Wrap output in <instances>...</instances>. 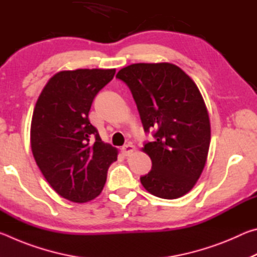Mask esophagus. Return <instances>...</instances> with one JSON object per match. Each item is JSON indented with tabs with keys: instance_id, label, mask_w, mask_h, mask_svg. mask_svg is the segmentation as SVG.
<instances>
[{
	"instance_id": "34e87169",
	"label": "esophagus",
	"mask_w": 257,
	"mask_h": 257,
	"mask_svg": "<svg viewBox=\"0 0 257 257\" xmlns=\"http://www.w3.org/2000/svg\"><path fill=\"white\" fill-rule=\"evenodd\" d=\"M135 150H136V149H135V146L133 144H127V145H124L122 147V153H123V155L128 156L130 154H133Z\"/></svg>"
}]
</instances>
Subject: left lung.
Here are the masks:
<instances>
[{
    "instance_id": "8db88e82",
    "label": "left lung",
    "mask_w": 257,
    "mask_h": 257,
    "mask_svg": "<svg viewBox=\"0 0 257 257\" xmlns=\"http://www.w3.org/2000/svg\"><path fill=\"white\" fill-rule=\"evenodd\" d=\"M129 87L145 133L154 142L143 151L152 170L141 177L144 188L165 199L181 197L205 167L211 125L205 103L189 76L171 63H135L116 73Z\"/></svg>"
}]
</instances>
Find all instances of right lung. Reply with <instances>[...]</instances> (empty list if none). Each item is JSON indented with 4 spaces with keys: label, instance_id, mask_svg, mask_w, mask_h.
<instances>
[{
    "label": "right lung",
    "instance_id": "add662e5",
    "mask_svg": "<svg viewBox=\"0 0 257 257\" xmlns=\"http://www.w3.org/2000/svg\"><path fill=\"white\" fill-rule=\"evenodd\" d=\"M115 69H78L51 78L34 108L30 145L35 161L60 196L85 203L101 194L118 151L90 123L95 96Z\"/></svg>",
    "mask_w": 257,
    "mask_h": 257
}]
</instances>
